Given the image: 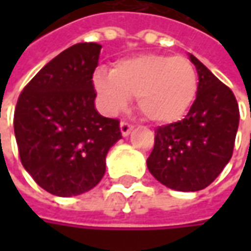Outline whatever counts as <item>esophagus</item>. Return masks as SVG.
<instances>
[{
	"label": "esophagus",
	"mask_w": 251,
	"mask_h": 251,
	"mask_svg": "<svg viewBox=\"0 0 251 251\" xmlns=\"http://www.w3.org/2000/svg\"><path fill=\"white\" fill-rule=\"evenodd\" d=\"M132 128H134V127H132L131 124H128V123H126V121H121L120 123V130H121V135H123V137H127Z\"/></svg>",
	"instance_id": "1"
}]
</instances>
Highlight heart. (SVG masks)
I'll list each match as a JSON object with an SVG mask.
<instances>
[{"label":"heart","mask_w":251,"mask_h":251,"mask_svg":"<svg viewBox=\"0 0 251 251\" xmlns=\"http://www.w3.org/2000/svg\"><path fill=\"white\" fill-rule=\"evenodd\" d=\"M93 86L103 110L116 114L137 96L141 113L151 121L180 120L196 99L198 79L191 61L183 57L140 54L121 60L111 73L98 71Z\"/></svg>","instance_id":"heart-1"}]
</instances>
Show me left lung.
<instances>
[{"instance_id":"1","label":"left lung","mask_w":251,"mask_h":251,"mask_svg":"<svg viewBox=\"0 0 251 251\" xmlns=\"http://www.w3.org/2000/svg\"><path fill=\"white\" fill-rule=\"evenodd\" d=\"M198 74L197 98L183 120L155 130V145L147 160L151 175L177 191L209 186L232 158L239 106L233 92L193 54Z\"/></svg>"}]
</instances>
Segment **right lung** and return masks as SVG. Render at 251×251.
Listing matches in <instances>:
<instances>
[{"mask_svg": "<svg viewBox=\"0 0 251 251\" xmlns=\"http://www.w3.org/2000/svg\"><path fill=\"white\" fill-rule=\"evenodd\" d=\"M101 46L78 43L54 57L21 93L14 116L21 162L33 180L58 197L93 188L106 155L121 138L120 121L95 109L92 76Z\"/></svg>", "mask_w": 251, "mask_h": 251, "instance_id": "1", "label": "right lung"}]
</instances>
